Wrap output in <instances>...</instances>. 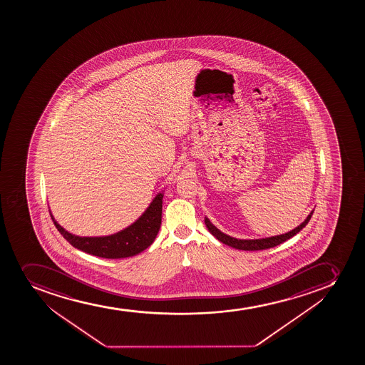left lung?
Instances as JSON below:
<instances>
[{
    "label": "left lung",
    "mask_w": 365,
    "mask_h": 365,
    "mask_svg": "<svg viewBox=\"0 0 365 365\" xmlns=\"http://www.w3.org/2000/svg\"><path fill=\"white\" fill-rule=\"evenodd\" d=\"M314 213V210H312L311 213L308 214V217L304 219L302 224H299L297 227L294 228L290 232H287L284 235H274V237H267V238L259 239H239L231 237V235H226L224 232H221L219 228L215 227L212 222H210L208 217H205V224H206L208 231L225 245L231 246L233 249L244 250V251H259V250L270 249L274 246L279 245L285 240L292 238L294 235H297L303 227H306V225L311 220L312 215Z\"/></svg>",
    "instance_id": "8db88e82"
}]
</instances>
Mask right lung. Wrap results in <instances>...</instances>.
I'll list each match as a JSON object with an SVG mask.
<instances>
[{"mask_svg": "<svg viewBox=\"0 0 365 365\" xmlns=\"http://www.w3.org/2000/svg\"><path fill=\"white\" fill-rule=\"evenodd\" d=\"M163 196L164 190L153 197L144 213L130 226L113 235L100 237H81L70 233L58 224V221L54 219L53 214L51 212L50 206L48 212L54 226L73 247L93 256L118 259L135 256L148 249V246L155 242L162 224Z\"/></svg>", "mask_w": 365, "mask_h": 365, "instance_id": "1", "label": "right lung"}]
</instances>
